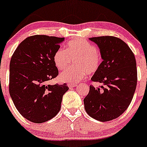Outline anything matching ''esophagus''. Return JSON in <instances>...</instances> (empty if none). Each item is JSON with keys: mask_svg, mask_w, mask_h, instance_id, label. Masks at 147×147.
Segmentation results:
<instances>
[{"mask_svg": "<svg viewBox=\"0 0 147 147\" xmlns=\"http://www.w3.org/2000/svg\"><path fill=\"white\" fill-rule=\"evenodd\" d=\"M77 85L73 84V83H69V84H68V87H69V88H72V87H75Z\"/></svg>", "mask_w": 147, "mask_h": 147, "instance_id": "obj_1", "label": "esophagus"}]
</instances>
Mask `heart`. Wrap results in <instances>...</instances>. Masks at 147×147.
I'll use <instances>...</instances> for the list:
<instances>
[{
    "label": "heart",
    "mask_w": 147,
    "mask_h": 147,
    "mask_svg": "<svg viewBox=\"0 0 147 147\" xmlns=\"http://www.w3.org/2000/svg\"><path fill=\"white\" fill-rule=\"evenodd\" d=\"M53 61L59 70L69 67L71 61H76L75 66L77 68L66 69L59 76L60 81L69 83H77L83 80L88 73L91 74L97 71L101 64L97 48L81 39L69 41L66 50L62 48L57 50Z\"/></svg>",
    "instance_id": "obj_1"
}]
</instances>
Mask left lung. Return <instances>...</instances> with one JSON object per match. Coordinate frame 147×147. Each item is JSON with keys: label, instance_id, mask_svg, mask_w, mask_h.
<instances>
[{"label": "left lung", "instance_id": "obj_1", "mask_svg": "<svg viewBox=\"0 0 147 147\" xmlns=\"http://www.w3.org/2000/svg\"><path fill=\"white\" fill-rule=\"evenodd\" d=\"M98 46L102 61L91 80L103 86H90L83 99L90 116L105 122L119 117L130 105L135 92L137 71L135 55L128 45L114 36L89 38Z\"/></svg>", "mask_w": 147, "mask_h": 147}]
</instances>
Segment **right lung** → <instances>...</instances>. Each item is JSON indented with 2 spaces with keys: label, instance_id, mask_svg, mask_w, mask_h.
<instances>
[{
  "label": "right lung",
  "instance_id": "1",
  "mask_svg": "<svg viewBox=\"0 0 147 147\" xmlns=\"http://www.w3.org/2000/svg\"><path fill=\"white\" fill-rule=\"evenodd\" d=\"M64 40V38L55 36H30L18 45L11 57L10 97L20 114L31 122L41 123L55 117L69 90L66 83L47 85L59 73L53 56Z\"/></svg>",
  "mask_w": 147,
  "mask_h": 147
}]
</instances>
